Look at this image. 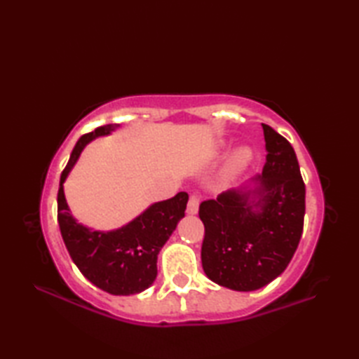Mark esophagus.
Segmentation results:
<instances>
[{
	"label": "esophagus",
	"instance_id": "esophagus-1",
	"mask_svg": "<svg viewBox=\"0 0 359 359\" xmlns=\"http://www.w3.org/2000/svg\"><path fill=\"white\" fill-rule=\"evenodd\" d=\"M197 211H199V199H197L196 196H189V201L187 205V215L194 216L197 215Z\"/></svg>",
	"mask_w": 359,
	"mask_h": 359
}]
</instances>
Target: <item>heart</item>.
I'll list each match as a JSON object with an SVG mask.
<instances>
[{
  "label": "heart",
  "instance_id": "1",
  "mask_svg": "<svg viewBox=\"0 0 359 359\" xmlns=\"http://www.w3.org/2000/svg\"><path fill=\"white\" fill-rule=\"evenodd\" d=\"M226 151H228V144L226 143L220 144L219 154H225ZM251 162H253V151H251L248 147H242L239 149H236L231 154V157L228 158V163L224 170L222 185L225 187L230 184V182H233L243 170H247Z\"/></svg>",
  "mask_w": 359,
  "mask_h": 359
}]
</instances>
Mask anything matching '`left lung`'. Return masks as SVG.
<instances>
[{"mask_svg": "<svg viewBox=\"0 0 359 359\" xmlns=\"http://www.w3.org/2000/svg\"><path fill=\"white\" fill-rule=\"evenodd\" d=\"M262 129V174L199 208L203 271L236 292L262 288L287 269L306 215V185L294 149L269 125Z\"/></svg>", "mask_w": 359, "mask_h": 359, "instance_id": "8db88e82", "label": "left lung"}]
</instances>
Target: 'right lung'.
I'll return each instance as SVG.
<instances>
[{
	"instance_id": "right-lung-1",
	"label": "right lung",
	"mask_w": 359,
	"mask_h": 359,
	"mask_svg": "<svg viewBox=\"0 0 359 359\" xmlns=\"http://www.w3.org/2000/svg\"><path fill=\"white\" fill-rule=\"evenodd\" d=\"M118 128L120 125L100 126L94 133L81 135L75 144L60 177L58 225L65 245L83 276L106 293L129 296L154 284L157 256L185 216L188 194L179 193L168 201L151 203L131 222L116 230H94L80 224L66 202L65 182L86 144Z\"/></svg>"
}]
</instances>
